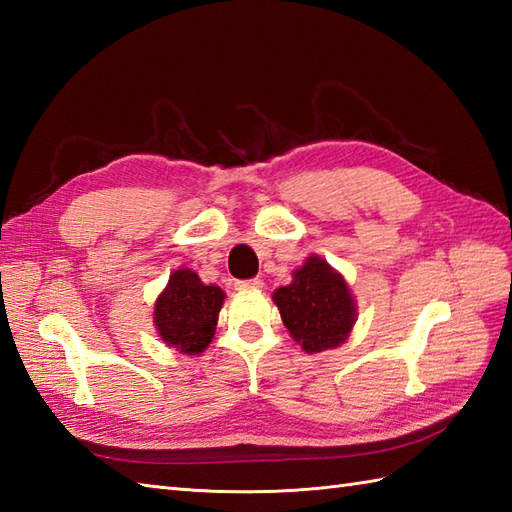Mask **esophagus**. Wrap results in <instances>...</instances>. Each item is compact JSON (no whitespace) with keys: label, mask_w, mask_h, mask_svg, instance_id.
<instances>
[{"label":"esophagus","mask_w":512,"mask_h":512,"mask_svg":"<svg viewBox=\"0 0 512 512\" xmlns=\"http://www.w3.org/2000/svg\"><path fill=\"white\" fill-rule=\"evenodd\" d=\"M235 288H237V290H259V288H264V281L259 279V277H255V279H244V281H237Z\"/></svg>","instance_id":"1"}]
</instances>
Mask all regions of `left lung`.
<instances>
[{"label": "left lung", "instance_id": "8db88e82", "mask_svg": "<svg viewBox=\"0 0 512 512\" xmlns=\"http://www.w3.org/2000/svg\"><path fill=\"white\" fill-rule=\"evenodd\" d=\"M292 339L306 352L341 345L350 334L356 308L345 279L319 257H310L290 286L273 295Z\"/></svg>", "mask_w": 512, "mask_h": 512}]
</instances>
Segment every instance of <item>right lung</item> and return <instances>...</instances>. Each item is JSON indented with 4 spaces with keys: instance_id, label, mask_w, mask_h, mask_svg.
Returning a JSON list of instances; mask_svg holds the SVG:
<instances>
[{
    "instance_id": "1",
    "label": "right lung",
    "mask_w": 512,
    "mask_h": 512,
    "mask_svg": "<svg viewBox=\"0 0 512 512\" xmlns=\"http://www.w3.org/2000/svg\"><path fill=\"white\" fill-rule=\"evenodd\" d=\"M222 303L220 288L202 284L189 268L176 270L156 301L154 323L162 341L182 354L204 352L215 334Z\"/></svg>"
}]
</instances>
